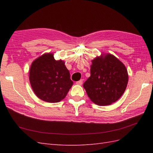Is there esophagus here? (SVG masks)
<instances>
[{"label": "esophagus", "instance_id": "1", "mask_svg": "<svg viewBox=\"0 0 153 153\" xmlns=\"http://www.w3.org/2000/svg\"><path fill=\"white\" fill-rule=\"evenodd\" d=\"M82 83H83V79H80L79 81H78V82H76L77 85H82Z\"/></svg>", "mask_w": 153, "mask_h": 153}]
</instances>
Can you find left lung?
<instances>
[{
    "label": "left lung",
    "mask_w": 153,
    "mask_h": 153,
    "mask_svg": "<svg viewBox=\"0 0 153 153\" xmlns=\"http://www.w3.org/2000/svg\"><path fill=\"white\" fill-rule=\"evenodd\" d=\"M91 62V76L83 83L84 89L96 105H111L121 97L128 85L125 65L110 53H101Z\"/></svg>",
    "instance_id": "obj_1"
}]
</instances>
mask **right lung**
Here are the masks:
<instances>
[{
  "label": "right lung",
  "mask_w": 153,
  "mask_h": 153,
  "mask_svg": "<svg viewBox=\"0 0 153 153\" xmlns=\"http://www.w3.org/2000/svg\"><path fill=\"white\" fill-rule=\"evenodd\" d=\"M30 82L39 99L47 102L63 100L73 85L62 60H55L53 53H45L31 63Z\"/></svg>",
  "instance_id": "1"
}]
</instances>
